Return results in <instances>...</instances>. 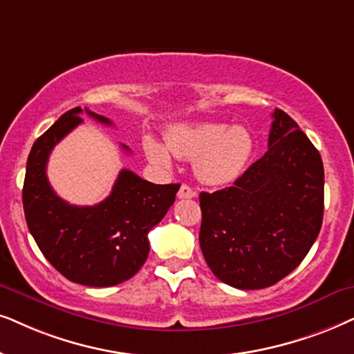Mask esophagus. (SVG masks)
<instances>
[{
  "instance_id": "34e87169",
  "label": "esophagus",
  "mask_w": 354,
  "mask_h": 354,
  "mask_svg": "<svg viewBox=\"0 0 354 354\" xmlns=\"http://www.w3.org/2000/svg\"><path fill=\"white\" fill-rule=\"evenodd\" d=\"M178 198H180V199H192V198H196V191L192 189L191 186L183 185L180 187V191H178Z\"/></svg>"
}]
</instances>
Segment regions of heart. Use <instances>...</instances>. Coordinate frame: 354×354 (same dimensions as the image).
<instances>
[{"label": "heart", "mask_w": 354, "mask_h": 354, "mask_svg": "<svg viewBox=\"0 0 354 354\" xmlns=\"http://www.w3.org/2000/svg\"><path fill=\"white\" fill-rule=\"evenodd\" d=\"M194 160L196 176L205 185L221 186L235 181L253 155V138L241 125L189 122L174 125L167 147L153 137L145 138V153L151 163L171 167V155Z\"/></svg>", "instance_id": "1"}]
</instances>
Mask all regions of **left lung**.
<instances>
[{
	"instance_id": "8db88e82",
	"label": "left lung",
	"mask_w": 354,
	"mask_h": 354,
	"mask_svg": "<svg viewBox=\"0 0 354 354\" xmlns=\"http://www.w3.org/2000/svg\"><path fill=\"white\" fill-rule=\"evenodd\" d=\"M199 245L210 271L236 289L276 284L301 265L324 218V163L284 111L268 151L234 186L201 192Z\"/></svg>"
}]
</instances>
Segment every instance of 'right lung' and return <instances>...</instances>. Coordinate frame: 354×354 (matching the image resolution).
<instances>
[{
    "label": "right lung",
    "mask_w": 354,
    "mask_h": 354,
    "mask_svg": "<svg viewBox=\"0 0 354 354\" xmlns=\"http://www.w3.org/2000/svg\"><path fill=\"white\" fill-rule=\"evenodd\" d=\"M84 111L97 122L113 124ZM82 113V107L70 109L34 142L22 205L35 243L60 274L83 286L109 288L131 279L144 266L150 252L149 232L173 205L180 185H153L122 169L111 194L100 204L82 207L58 198L47 180L48 155L83 122Z\"/></svg>",
    "instance_id": "obj_1"
}]
</instances>
